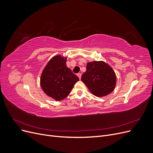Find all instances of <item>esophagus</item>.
I'll use <instances>...</instances> for the list:
<instances>
[{
    "label": "esophagus",
    "mask_w": 153,
    "mask_h": 153,
    "mask_svg": "<svg viewBox=\"0 0 153 153\" xmlns=\"http://www.w3.org/2000/svg\"><path fill=\"white\" fill-rule=\"evenodd\" d=\"M77 76H78V78H79L80 79V78H81V76H82V74H81V73H78V74H77Z\"/></svg>",
    "instance_id": "1"
}]
</instances>
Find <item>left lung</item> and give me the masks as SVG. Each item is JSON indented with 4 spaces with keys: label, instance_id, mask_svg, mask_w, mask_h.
Returning <instances> with one entry per match:
<instances>
[{
    "label": "left lung",
    "instance_id": "1",
    "mask_svg": "<svg viewBox=\"0 0 153 153\" xmlns=\"http://www.w3.org/2000/svg\"><path fill=\"white\" fill-rule=\"evenodd\" d=\"M81 80L92 94L103 97L112 92L116 85V75L113 69L104 61L88 62Z\"/></svg>",
    "mask_w": 153,
    "mask_h": 153
}]
</instances>
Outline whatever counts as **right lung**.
Instances as JSON below:
<instances>
[{
	"label": "right lung",
	"mask_w": 153,
	"mask_h": 153,
	"mask_svg": "<svg viewBox=\"0 0 153 153\" xmlns=\"http://www.w3.org/2000/svg\"><path fill=\"white\" fill-rule=\"evenodd\" d=\"M66 57L57 55L48 62L41 73L40 85L48 96L61 101L70 93L78 77L66 66Z\"/></svg>",
	"instance_id": "1"
}]
</instances>
